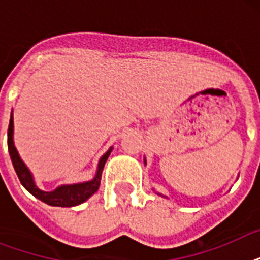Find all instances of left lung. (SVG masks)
Wrapping results in <instances>:
<instances>
[{"label":"left lung","instance_id":"8db88e82","mask_svg":"<svg viewBox=\"0 0 260 260\" xmlns=\"http://www.w3.org/2000/svg\"><path fill=\"white\" fill-rule=\"evenodd\" d=\"M144 165H147V162H146V159H144ZM155 193L158 194V196H160V197H165V198H167L166 196H163V194H160V193H158V191H155Z\"/></svg>","mask_w":260,"mask_h":260}]
</instances>
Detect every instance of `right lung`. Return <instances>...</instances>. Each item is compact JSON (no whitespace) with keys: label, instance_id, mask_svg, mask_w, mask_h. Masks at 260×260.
Segmentation results:
<instances>
[{"label":"right lung","instance_id":"1","mask_svg":"<svg viewBox=\"0 0 260 260\" xmlns=\"http://www.w3.org/2000/svg\"><path fill=\"white\" fill-rule=\"evenodd\" d=\"M14 124H13V110L10 113L9 128H8V150H9L12 165L14 167V171L17 174L18 179L21 182V185L29 191L34 197H36L40 201L46 202L47 205L51 206H62V208H70V206H77L82 202L87 201L91 196L100 187L101 183V175L106 160L109 158L110 152L113 150V147H110L105 154L102 155L98 160L97 171L93 179L86 182H79V183H71V185H60L52 191H46L38 187L35 178L30 173V170L26 167V165L22 162L21 156L18 155V151L14 146L13 140Z\"/></svg>","mask_w":260,"mask_h":260}]
</instances>
